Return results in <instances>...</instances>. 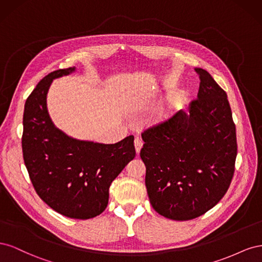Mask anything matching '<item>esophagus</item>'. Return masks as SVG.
Masks as SVG:
<instances>
[{
    "label": "esophagus",
    "mask_w": 262,
    "mask_h": 262,
    "mask_svg": "<svg viewBox=\"0 0 262 262\" xmlns=\"http://www.w3.org/2000/svg\"><path fill=\"white\" fill-rule=\"evenodd\" d=\"M134 146H136L137 154H139L141 148H142V146H143V141H142V140L139 139V138H137L136 140H134Z\"/></svg>",
    "instance_id": "obj_1"
}]
</instances>
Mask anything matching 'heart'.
Instances as JSON below:
<instances>
[{
	"instance_id": "b5f03b06",
	"label": "heart",
	"mask_w": 262,
	"mask_h": 262,
	"mask_svg": "<svg viewBox=\"0 0 262 262\" xmlns=\"http://www.w3.org/2000/svg\"><path fill=\"white\" fill-rule=\"evenodd\" d=\"M182 101V94H171L166 98V100L157 106V108L154 110L153 113V119L156 122H164L176 113L178 106L181 104Z\"/></svg>"
}]
</instances>
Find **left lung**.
<instances>
[{
    "instance_id": "1",
    "label": "left lung",
    "mask_w": 262,
    "mask_h": 262,
    "mask_svg": "<svg viewBox=\"0 0 262 262\" xmlns=\"http://www.w3.org/2000/svg\"><path fill=\"white\" fill-rule=\"evenodd\" d=\"M196 99L188 112L142 133L140 156L145 186L161 215L188 221L211 210L224 196L235 170L236 128L226 93L201 68Z\"/></svg>"
}]
</instances>
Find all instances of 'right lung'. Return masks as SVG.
<instances>
[{
	"label": "right lung",
	"mask_w": 262,
	"mask_h": 262,
	"mask_svg": "<svg viewBox=\"0 0 262 262\" xmlns=\"http://www.w3.org/2000/svg\"><path fill=\"white\" fill-rule=\"evenodd\" d=\"M75 67L53 71L38 83L23 117V156L38 195L62 215L87 220L105 211L109 187L136 156L134 137L115 144L69 137L52 122L47 94L54 78Z\"/></svg>",
	"instance_id": "add662e5"
}]
</instances>
